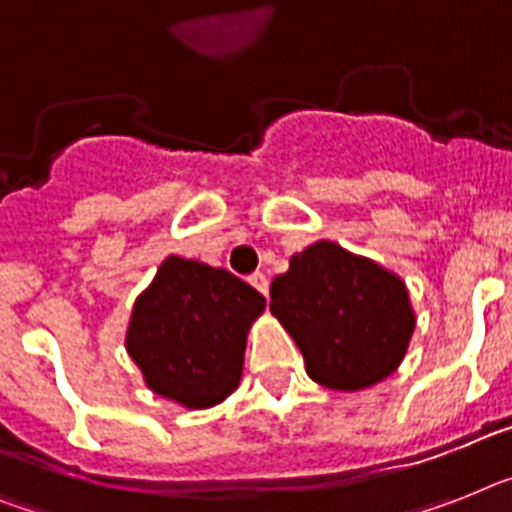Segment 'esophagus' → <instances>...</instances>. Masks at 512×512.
Segmentation results:
<instances>
[{"instance_id":"obj_1","label":"esophagus","mask_w":512,"mask_h":512,"mask_svg":"<svg viewBox=\"0 0 512 512\" xmlns=\"http://www.w3.org/2000/svg\"><path fill=\"white\" fill-rule=\"evenodd\" d=\"M248 282H251V285L256 287L261 295H269V280H266V274H261V272L251 274V277H248Z\"/></svg>"}]
</instances>
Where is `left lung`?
<instances>
[{"mask_svg": "<svg viewBox=\"0 0 512 512\" xmlns=\"http://www.w3.org/2000/svg\"><path fill=\"white\" fill-rule=\"evenodd\" d=\"M269 293V311L322 387L369 390L398 371L408 353L416 311L403 277L332 240L293 253Z\"/></svg>", "mask_w": 512, "mask_h": 512, "instance_id": "8db88e82", "label": "left lung"}]
</instances>
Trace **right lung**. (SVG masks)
Here are the masks:
<instances>
[{
	"label": "right lung",
	"instance_id": "obj_1",
	"mask_svg": "<svg viewBox=\"0 0 512 512\" xmlns=\"http://www.w3.org/2000/svg\"><path fill=\"white\" fill-rule=\"evenodd\" d=\"M266 298L235 274L167 256L133 303L125 350L154 395L204 411L238 390Z\"/></svg>",
	"mask_w": 512,
	"mask_h": 512
}]
</instances>
